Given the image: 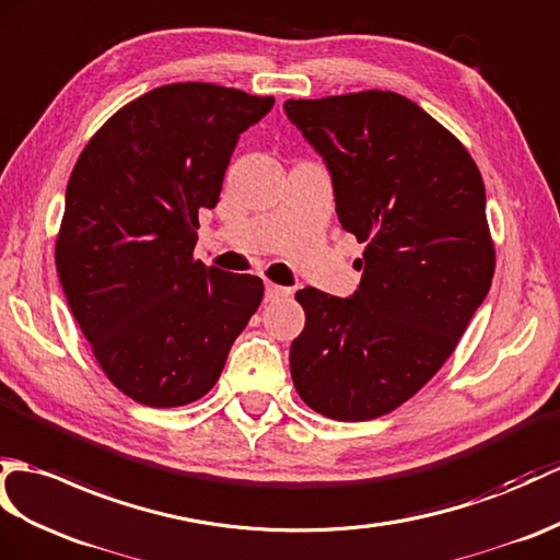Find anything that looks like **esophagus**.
I'll return each instance as SVG.
<instances>
[{
	"label": "esophagus",
	"mask_w": 560,
	"mask_h": 560,
	"mask_svg": "<svg viewBox=\"0 0 560 560\" xmlns=\"http://www.w3.org/2000/svg\"><path fill=\"white\" fill-rule=\"evenodd\" d=\"M265 295H267V301H279V298L291 295V289H283V285H279V283H271V281H267V291H265Z\"/></svg>",
	"instance_id": "1"
}]
</instances>
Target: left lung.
Here are the masks:
<instances>
[{
    "label": "left lung",
    "mask_w": 560,
    "mask_h": 560,
    "mask_svg": "<svg viewBox=\"0 0 560 560\" xmlns=\"http://www.w3.org/2000/svg\"><path fill=\"white\" fill-rule=\"evenodd\" d=\"M283 109L329 166L341 226L365 243L353 298L295 293L293 386L324 418H382L441 370L489 293L485 180L448 128L392 90Z\"/></svg>",
    "instance_id": "obj_1"
}]
</instances>
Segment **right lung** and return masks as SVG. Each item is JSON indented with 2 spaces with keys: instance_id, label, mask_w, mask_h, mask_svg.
Listing matches in <instances>:
<instances>
[{
  "instance_id": "obj_1",
  "label": "right lung",
  "mask_w": 560,
  "mask_h": 560,
  "mask_svg": "<svg viewBox=\"0 0 560 560\" xmlns=\"http://www.w3.org/2000/svg\"><path fill=\"white\" fill-rule=\"evenodd\" d=\"M271 104L212 83L154 88L109 116L73 166L57 275L97 365L140 406L202 398L262 303V279L192 250L238 136Z\"/></svg>"
}]
</instances>
